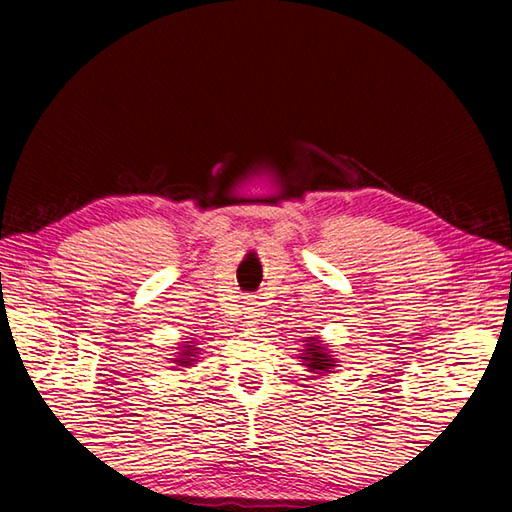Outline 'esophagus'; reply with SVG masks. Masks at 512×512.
Returning <instances> with one entry per match:
<instances>
[{"label": "esophagus", "instance_id": "obj_1", "mask_svg": "<svg viewBox=\"0 0 512 512\" xmlns=\"http://www.w3.org/2000/svg\"><path fill=\"white\" fill-rule=\"evenodd\" d=\"M244 318H246L248 325L257 323V320H259V302H257V300L248 298V300L244 302Z\"/></svg>", "mask_w": 512, "mask_h": 512}]
</instances>
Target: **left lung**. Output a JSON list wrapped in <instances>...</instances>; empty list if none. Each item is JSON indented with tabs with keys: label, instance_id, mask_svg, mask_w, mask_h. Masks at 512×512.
I'll list each match as a JSON object with an SVG mask.
<instances>
[{
	"label": "left lung",
	"instance_id": "8db88e82",
	"mask_svg": "<svg viewBox=\"0 0 512 512\" xmlns=\"http://www.w3.org/2000/svg\"><path fill=\"white\" fill-rule=\"evenodd\" d=\"M298 352L300 366H305L307 372H311L316 379L332 375V372H336L334 368L339 366V361H336L334 354L329 352V345L325 341H320L318 336H305V339H302V348Z\"/></svg>",
	"mask_w": 512,
	"mask_h": 512
}]
</instances>
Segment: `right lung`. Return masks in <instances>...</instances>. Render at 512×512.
<instances>
[{
  "mask_svg": "<svg viewBox=\"0 0 512 512\" xmlns=\"http://www.w3.org/2000/svg\"><path fill=\"white\" fill-rule=\"evenodd\" d=\"M198 354H201V348H198L196 339H187L180 343L178 352H173L171 363H176L173 370H183V368H194V363L198 361Z\"/></svg>",
  "mask_w": 512,
  "mask_h": 512,
  "instance_id": "1",
  "label": "right lung"
}]
</instances>
